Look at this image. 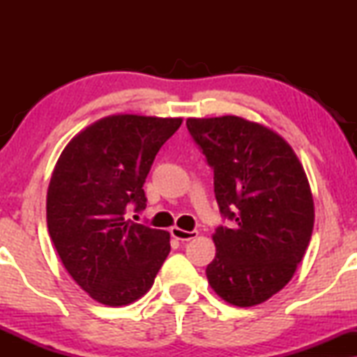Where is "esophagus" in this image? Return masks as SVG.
Here are the masks:
<instances>
[{"instance_id": "34e87169", "label": "esophagus", "mask_w": 357, "mask_h": 357, "mask_svg": "<svg viewBox=\"0 0 357 357\" xmlns=\"http://www.w3.org/2000/svg\"><path fill=\"white\" fill-rule=\"evenodd\" d=\"M170 234H172L174 238H177L180 242H187V241H192L195 237H198L197 231H183V229H180L177 226L170 229Z\"/></svg>"}]
</instances>
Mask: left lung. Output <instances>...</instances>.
<instances>
[{
  "mask_svg": "<svg viewBox=\"0 0 357 357\" xmlns=\"http://www.w3.org/2000/svg\"><path fill=\"white\" fill-rule=\"evenodd\" d=\"M190 135L214 169V193L234 227L213 234L211 289L237 307L280 292L309 247L315 209L304 165L268 126L237 115L188 119Z\"/></svg>",
  "mask_w": 357,
  "mask_h": 357,
  "instance_id": "1",
  "label": "left lung"
}]
</instances>
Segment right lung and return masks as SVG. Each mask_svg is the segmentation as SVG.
Returning <instances> with one entry per match:
<instances>
[{
	"label": "right lung",
	"mask_w": 357,
	"mask_h": 357,
	"mask_svg": "<svg viewBox=\"0 0 357 357\" xmlns=\"http://www.w3.org/2000/svg\"><path fill=\"white\" fill-rule=\"evenodd\" d=\"M182 119L116 114L79 131L61 151L47 190V227L63 266L92 299L138 301L170 252V234L135 224L160 146Z\"/></svg>",
	"instance_id": "right-lung-1"
}]
</instances>
